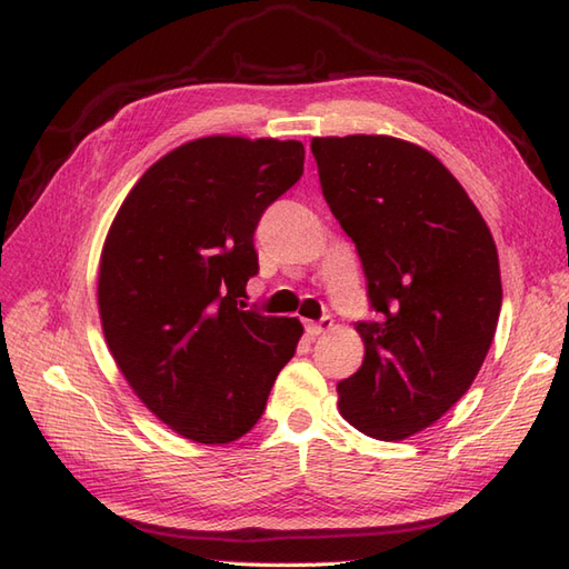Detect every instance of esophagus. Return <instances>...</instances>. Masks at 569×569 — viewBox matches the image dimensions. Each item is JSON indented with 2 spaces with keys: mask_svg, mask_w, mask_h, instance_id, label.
<instances>
[{
  "mask_svg": "<svg viewBox=\"0 0 569 569\" xmlns=\"http://www.w3.org/2000/svg\"><path fill=\"white\" fill-rule=\"evenodd\" d=\"M306 330H308V335H310V337L325 335L328 330H332V318H330V316H325V318H320L318 322H308V325H306Z\"/></svg>",
  "mask_w": 569,
  "mask_h": 569,
  "instance_id": "34e87169",
  "label": "esophagus"
}]
</instances>
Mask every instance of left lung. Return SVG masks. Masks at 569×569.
I'll list each match as a JSON object with an SVG mask.
<instances>
[{"label": "left lung", "mask_w": 569, "mask_h": 569, "mask_svg": "<svg viewBox=\"0 0 569 569\" xmlns=\"http://www.w3.org/2000/svg\"><path fill=\"white\" fill-rule=\"evenodd\" d=\"M310 149L377 310L357 322L365 361L337 383V406L369 438L403 440L447 413L485 365L503 296L497 244L457 178L416 143L352 134Z\"/></svg>", "instance_id": "1"}]
</instances>
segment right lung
I'll return each instance as SVG.
<instances>
[{
  "label": "right lung",
  "mask_w": 569,
  "mask_h": 569,
  "mask_svg": "<svg viewBox=\"0 0 569 569\" xmlns=\"http://www.w3.org/2000/svg\"><path fill=\"white\" fill-rule=\"evenodd\" d=\"M300 141L204 137L156 161L107 232L98 306L107 347L151 413L188 440L249 432L303 325L241 310L253 229L303 176Z\"/></svg>",
  "instance_id": "obj_1"
}]
</instances>
